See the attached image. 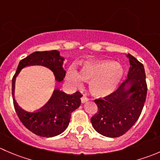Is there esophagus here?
<instances>
[{
	"label": "esophagus",
	"instance_id": "esophagus-1",
	"mask_svg": "<svg viewBox=\"0 0 160 160\" xmlns=\"http://www.w3.org/2000/svg\"><path fill=\"white\" fill-rule=\"evenodd\" d=\"M88 100H89V99H88V98H87L86 96H84V95H83V97L81 98V102H82V103H85V102H88Z\"/></svg>",
	"mask_w": 160,
	"mask_h": 160
}]
</instances>
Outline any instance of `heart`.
Returning <instances> with one entry per match:
<instances>
[{
	"mask_svg": "<svg viewBox=\"0 0 160 160\" xmlns=\"http://www.w3.org/2000/svg\"><path fill=\"white\" fill-rule=\"evenodd\" d=\"M124 75V70L119 63L104 60L87 62L80 69V74L74 69L69 70L67 77L70 82L80 86L82 80L89 81L91 94L105 97L116 91Z\"/></svg>",
	"mask_w": 160,
	"mask_h": 160,
	"instance_id": "1",
	"label": "heart"
}]
</instances>
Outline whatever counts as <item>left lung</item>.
<instances>
[{
    "label": "left lung",
    "instance_id": "1",
    "mask_svg": "<svg viewBox=\"0 0 160 160\" xmlns=\"http://www.w3.org/2000/svg\"><path fill=\"white\" fill-rule=\"evenodd\" d=\"M130 69L128 79L116 91L103 99H95L98 112L91 117L93 128L102 135L117 138L136 123L145 105L147 83L142 63L128 54Z\"/></svg>",
    "mask_w": 160,
    "mask_h": 160
}]
</instances>
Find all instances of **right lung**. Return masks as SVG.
Wrapping results in <instances>:
<instances>
[{
	"instance_id": "1",
	"label": "right lung",
	"mask_w": 160,
	"mask_h": 160,
	"mask_svg": "<svg viewBox=\"0 0 160 160\" xmlns=\"http://www.w3.org/2000/svg\"><path fill=\"white\" fill-rule=\"evenodd\" d=\"M63 61L64 58L56 50L35 52L19 62L12 78V97L17 116L28 130L41 137L52 138L62 134L69 125L71 113L80 105V98L83 95L79 91L67 94L55 88L51 98L42 108L36 112H27L15 99V79L26 66H43L54 72L56 81L62 82L66 76Z\"/></svg>"
}]
</instances>
